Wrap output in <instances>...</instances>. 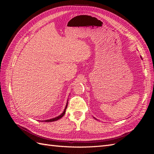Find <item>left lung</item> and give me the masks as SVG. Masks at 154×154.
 Wrapping results in <instances>:
<instances>
[{
  "label": "left lung",
  "mask_w": 154,
  "mask_h": 154,
  "mask_svg": "<svg viewBox=\"0 0 154 154\" xmlns=\"http://www.w3.org/2000/svg\"><path fill=\"white\" fill-rule=\"evenodd\" d=\"M141 59H142V58H141Z\"/></svg>",
  "instance_id": "8db88e82"
}]
</instances>
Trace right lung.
Wrapping results in <instances>:
<instances>
[{
    "instance_id": "obj_1",
    "label": "right lung",
    "mask_w": 154,
    "mask_h": 154,
    "mask_svg": "<svg viewBox=\"0 0 154 154\" xmlns=\"http://www.w3.org/2000/svg\"><path fill=\"white\" fill-rule=\"evenodd\" d=\"M67 105H68V101H67V102L66 108H65V109H64V110H63L62 114H61L60 116H57V117H56V118H52V119H50L44 120V122H55V121H57L58 119H60V118H62L63 117V116H64L65 113H66V111L67 107Z\"/></svg>"
}]
</instances>
